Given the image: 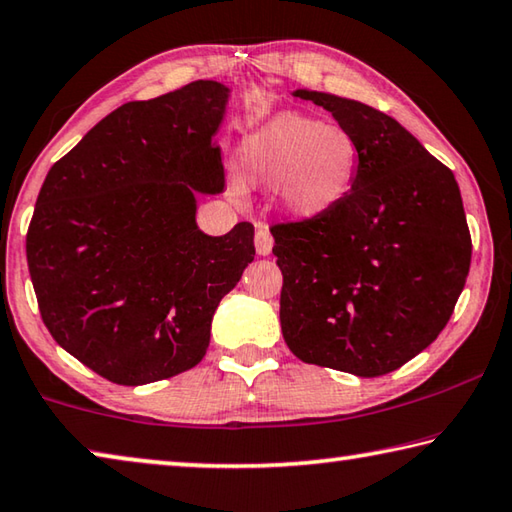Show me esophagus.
<instances>
[{"label":"esophagus","instance_id":"1","mask_svg":"<svg viewBox=\"0 0 512 512\" xmlns=\"http://www.w3.org/2000/svg\"><path fill=\"white\" fill-rule=\"evenodd\" d=\"M255 248H257V255H271V250H273V235H271V230L266 228V225H257V232H255Z\"/></svg>","mask_w":512,"mask_h":512}]
</instances>
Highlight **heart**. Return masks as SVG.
<instances>
[{"mask_svg":"<svg viewBox=\"0 0 512 512\" xmlns=\"http://www.w3.org/2000/svg\"><path fill=\"white\" fill-rule=\"evenodd\" d=\"M241 167L250 183L277 187L282 210L316 219L352 189L359 144L339 124L302 112H282L241 142Z\"/></svg>","mask_w":512,"mask_h":512,"instance_id":"obj_1","label":"heart"}]
</instances>
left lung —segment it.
Wrapping results in <instances>:
<instances>
[{
    "mask_svg": "<svg viewBox=\"0 0 512 512\" xmlns=\"http://www.w3.org/2000/svg\"><path fill=\"white\" fill-rule=\"evenodd\" d=\"M359 144L348 196L323 216L271 225L289 350L379 377L436 341L470 273L472 237L452 169L366 103L296 90Z\"/></svg>",
    "mask_w": 512,
    "mask_h": 512,
    "instance_id": "left-lung-1",
    "label": "left lung"
}]
</instances>
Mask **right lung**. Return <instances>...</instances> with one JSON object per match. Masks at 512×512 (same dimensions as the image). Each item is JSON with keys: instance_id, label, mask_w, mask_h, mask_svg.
I'll return each instance as SVG.
<instances>
[{"instance_id": "add662e5", "label": "right lung", "mask_w": 512, "mask_h": 512, "mask_svg": "<svg viewBox=\"0 0 512 512\" xmlns=\"http://www.w3.org/2000/svg\"><path fill=\"white\" fill-rule=\"evenodd\" d=\"M228 88L194 81L103 117L49 169L27 232L40 316L103 379L142 386L205 357L216 307L255 257L241 221L210 237L196 192L225 187Z\"/></svg>"}]
</instances>
